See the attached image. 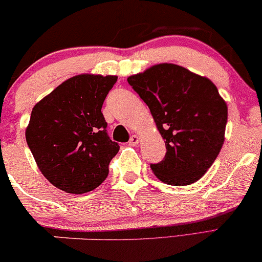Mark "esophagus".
<instances>
[{
  "label": "esophagus",
  "mask_w": 262,
  "mask_h": 262,
  "mask_svg": "<svg viewBox=\"0 0 262 262\" xmlns=\"http://www.w3.org/2000/svg\"><path fill=\"white\" fill-rule=\"evenodd\" d=\"M140 142V138L138 135H133L129 140V146H136Z\"/></svg>",
  "instance_id": "esophagus-1"
}]
</instances>
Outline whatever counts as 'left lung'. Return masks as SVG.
I'll list each match as a JSON object with an SVG mask.
<instances>
[{
    "label": "left lung",
    "mask_w": 262,
    "mask_h": 262,
    "mask_svg": "<svg viewBox=\"0 0 262 262\" xmlns=\"http://www.w3.org/2000/svg\"><path fill=\"white\" fill-rule=\"evenodd\" d=\"M127 81L150 109L165 140V159L150 165L155 177L171 186L200 180L225 141L228 109L215 84L174 63L151 66Z\"/></svg>",
    "instance_id": "1"
}]
</instances>
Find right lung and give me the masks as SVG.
Here are the masks:
<instances>
[{
	"label": "right lung",
	"mask_w": 262,
	"mask_h": 262,
	"mask_svg": "<svg viewBox=\"0 0 262 262\" xmlns=\"http://www.w3.org/2000/svg\"><path fill=\"white\" fill-rule=\"evenodd\" d=\"M118 76L80 74L35 104L26 140L43 177L72 194L95 189L106 180L119 144L107 135L103 101Z\"/></svg>",
	"instance_id": "right-lung-1"
}]
</instances>
